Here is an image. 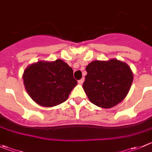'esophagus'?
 Masks as SVG:
<instances>
[{
  "mask_svg": "<svg viewBox=\"0 0 152 152\" xmlns=\"http://www.w3.org/2000/svg\"><path fill=\"white\" fill-rule=\"evenodd\" d=\"M84 81H85V78H82V79H81L80 80L78 81V83H79V85H82L84 82Z\"/></svg>",
  "mask_w": 152,
  "mask_h": 152,
  "instance_id": "1",
  "label": "esophagus"
}]
</instances>
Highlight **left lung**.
<instances>
[{
    "mask_svg": "<svg viewBox=\"0 0 152 152\" xmlns=\"http://www.w3.org/2000/svg\"><path fill=\"white\" fill-rule=\"evenodd\" d=\"M86 71L84 91L93 104L103 108H110L123 101L133 82L130 67L117 58L92 61Z\"/></svg>",
    "mask_w": 152,
    "mask_h": 152,
    "instance_id": "8db88e82",
    "label": "left lung"
}]
</instances>
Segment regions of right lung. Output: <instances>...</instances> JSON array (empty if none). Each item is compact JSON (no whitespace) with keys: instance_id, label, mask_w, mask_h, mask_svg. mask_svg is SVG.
<instances>
[{"instance_id":"add662e5","label":"right lung","mask_w":152,"mask_h":152,"mask_svg":"<svg viewBox=\"0 0 152 152\" xmlns=\"http://www.w3.org/2000/svg\"><path fill=\"white\" fill-rule=\"evenodd\" d=\"M22 77L28 95L43 107L64 102L77 85L73 69L61 59L33 63L25 69Z\"/></svg>"}]
</instances>
